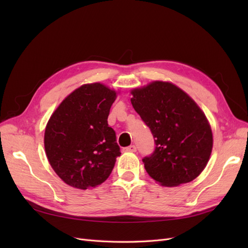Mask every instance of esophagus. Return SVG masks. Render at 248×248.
<instances>
[{
	"label": "esophagus",
	"instance_id": "34e87169",
	"mask_svg": "<svg viewBox=\"0 0 248 248\" xmlns=\"http://www.w3.org/2000/svg\"><path fill=\"white\" fill-rule=\"evenodd\" d=\"M124 150H125V151H127V152H136L137 151V147L134 146V145H130L128 147H126Z\"/></svg>",
	"mask_w": 248,
	"mask_h": 248
}]
</instances>
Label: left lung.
<instances>
[{"instance_id": "obj_1", "label": "left lung", "mask_w": 248, "mask_h": 248, "mask_svg": "<svg viewBox=\"0 0 248 248\" xmlns=\"http://www.w3.org/2000/svg\"><path fill=\"white\" fill-rule=\"evenodd\" d=\"M131 103L152 132L154 152L142 158L149 176L172 187L196 179L212 152V130L204 112L181 89L153 81L131 91Z\"/></svg>"}]
</instances>
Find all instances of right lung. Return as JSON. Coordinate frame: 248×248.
<instances>
[{
  "label": "right lung",
  "instance_id": "right-lung-1",
  "mask_svg": "<svg viewBox=\"0 0 248 248\" xmlns=\"http://www.w3.org/2000/svg\"><path fill=\"white\" fill-rule=\"evenodd\" d=\"M117 93L100 82L82 85L66 97L44 133L47 159L63 181L78 189L103 183L121 155L108 117Z\"/></svg>",
  "mask_w": 248,
  "mask_h": 248
}]
</instances>
